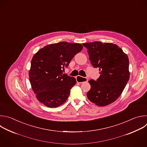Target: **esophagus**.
Masks as SVG:
<instances>
[{"label":"esophagus","instance_id":"34e87169","mask_svg":"<svg viewBox=\"0 0 147 147\" xmlns=\"http://www.w3.org/2000/svg\"><path fill=\"white\" fill-rule=\"evenodd\" d=\"M76 79L77 82H78L79 83H82L86 82L88 81V79L87 78L82 77V76H79V75L76 77Z\"/></svg>","mask_w":147,"mask_h":147}]
</instances>
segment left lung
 <instances>
[{"label":"left lung","mask_w":147,"mask_h":147,"mask_svg":"<svg viewBox=\"0 0 147 147\" xmlns=\"http://www.w3.org/2000/svg\"><path fill=\"white\" fill-rule=\"evenodd\" d=\"M87 49L94 68H98L100 77L89 81L91 86L87 96L100 107L108 105L121 95L129 80V58L121 48L112 43L94 42L82 44Z\"/></svg>","instance_id":"1"}]
</instances>
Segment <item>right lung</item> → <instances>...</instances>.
I'll return each instance as SVG.
<instances>
[{"instance_id": "1", "label": "right lung", "mask_w": 147, "mask_h": 147, "mask_svg": "<svg viewBox=\"0 0 147 147\" xmlns=\"http://www.w3.org/2000/svg\"><path fill=\"white\" fill-rule=\"evenodd\" d=\"M82 49L80 43L61 42L47 45L34 55L29 81L39 101L50 108L59 107L66 101L76 81L63 71Z\"/></svg>"}]
</instances>
